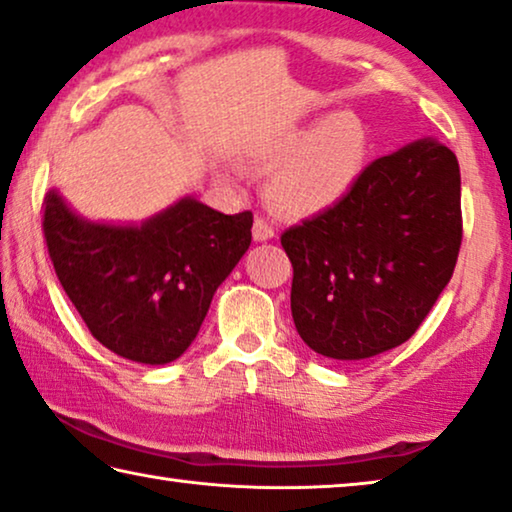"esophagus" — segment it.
Wrapping results in <instances>:
<instances>
[{"instance_id": "1", "label": "esophagus", "mask_w": 512, "mask_h": 512, "mask_svg": "<svg viewBox=\"0 0 512 512\" xmlns=\"http://www.w3.org/2000/svg\"><path fill=\"white\" fill-rule=\"evenodd\" d=\"M253 237L255 241H269L275 237V230L273 225L266 221V218L262 214L255 216V223H253Z\"/></svg>"}]
</instances>
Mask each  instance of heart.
<instances>
[{
    "label": "heart",
    "mask_w": 512,
    "mask_h": 512,
    "mask_svg": "<svg viewBox=\"0 0 512 512\" xmlns=\"http://www.w3.org/2000/svg\"><path fill=\"white\" fill-rule=\"evenodd\" d=\"M253 164H281L269 184V198L280 212L316 214L348 193L364 173L369 134L351 111H339L310 127H287L250 145Z\"/></svg>",
    "instance_id": "heart-1"
}]
</instances>
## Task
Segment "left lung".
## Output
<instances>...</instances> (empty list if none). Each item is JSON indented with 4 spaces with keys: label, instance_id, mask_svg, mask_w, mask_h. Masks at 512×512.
<instances>
[{
    "label": "left lung",
    "instance_id": "8db88e82",
    "mask_svg": "<svg viewBox=\"0 0 512 512\" xmlns=\"http://www.w3.org/2000/svg\"><path fill=\"white\" fill-rule=\"evenodd\" d=\"M298 335L332 360H367L415 335L462 243L456 154L421 139L364 168L337 205L280 237Z\"/></svg>",
    "mask_w": 512,
    "mask_h": 512
}]
</instances>
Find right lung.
Segmentation results:
<instances>
[{
	"mask_svg": "<svg viewBox=\"0 0 512 512\" xmlns=\"http://www.w3.org/2000/svg\"><path fill=\"white\" fill-rule=\"evenodd\" d=\"M253 212L227 216L184 198L143 225H100L43 202L56 278L91 335L120 358L166 364L191 346L218 285L253 239Z\"/></svg>",
	"mask_w": 512,
	"mask_h": 512,
	"instance_id": "add662e5",
	"label": "right lung"
}]
</instances>
